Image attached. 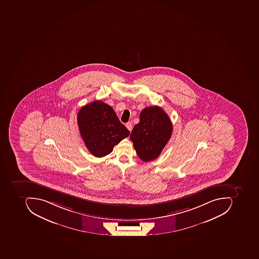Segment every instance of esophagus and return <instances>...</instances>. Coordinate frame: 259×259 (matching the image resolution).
Instances as JSON below:
<instances>
[{"label": "esophagus", "instance_id": "obj_1", "mask_svg": "<svg viewBox=\"0 0 259 259\" xmlns=\"http://www.w3.org/2000/svg\"><path fill=\"white\" fill-rule=\"evenodd\" d=\"M126 127H127V128L131 132L132 128V122H127V123H126Z\"/></svg>", "mask_w": 259, "mask_h": 259}]
</instances>
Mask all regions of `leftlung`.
I'll return each instance as SVG.
<instances>
[{
	"mask_svg": "<svg viewBox=\"0 0 259 259\" xmlns=\"http://www.w3.org/2000/svg\"><path fill=\"white\" fill-rule=\"evenodd\" d=\"M172 125L170 119L158 106L146 107L140 113L130 139L138 156L144 162L156 159L170 139Z\"/></svg>",
	"mask_w": 259,
	"mask_h": 259,
	"instance_id": "8db88e82",
	"label": "left lung"
}]
</instances>
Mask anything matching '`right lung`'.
<instances>
[{"label": "right lung", "mask_w": 259, "mask_h": 259, "mask_svg": "<svg viewBox=\"0 0 259 259\" xmlns=\"http://www.w3.org/2000/svg\"><path fill=\"white\" fill-rule=\"evenodd\" d=\"M77 122L84 145L96 157L110 154L114 146L130 134L113 108L100 100L81 107Z\"/></svg>", "instance_id": "add662e5"}]
</instances>
